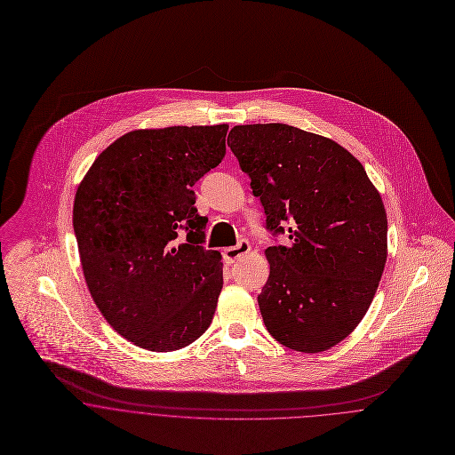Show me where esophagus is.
Masks as SVG:
<instances>
[{
  "label": "esophagus",
  "mask_w": 455,
  "mask_h": 455,
  "mask_svg": "<svg viewBox=\"0 0 455 455\" xmlns=\"http://www.w3.org/2000/svg\"><path fill=\"white\" fill-rule=\"evenodd\" d=\"M250 251V244L248 241H241L237 246H232V248H227L223 251V258L227 263H234L235 259H239L241 256H244L246 252Z\"/></svg>",
  "instance_id": "esophagus-1"
}]
</instances>
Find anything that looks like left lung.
I'll return each mask as SVG.
<instances>
[{"label":"left lung","instance_id":"1","mask_svg":"<svg viewBox=\"0 0 455 455\" xmlns=\"http://www.w3.org/2000/svg\"><path fill=\"white\" fill-rule=\"evenodd\" d=\"M228 147L251 178L270 246L258 305L268 333L299 353L326 351L353 333L387 259V216L361 162L333 140L286 124L235 125Z\"/></svg>","mask_w":455,"mask_h":455}]
</instances>
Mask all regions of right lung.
Wrapping results in <instances>:
<instances>
[{
  "mask_svg": "<svg viewBox=\"0 0 455 455\" xmlns=\"http://www.w3.org/2000/svg\"><path fill=\"white\" fill-rule=\"evenodd\" d=\"M228 125L124 134L94 160L73 205L89 291L124 339L155 353L196 342L223 288L221 254L192 187L225 156Z\"/></svg>",
  "mask_w": 455,
  "mask_h": 455,
  "instance_id": "add662e5",
  "label": "right lung"
}]
</instances>
